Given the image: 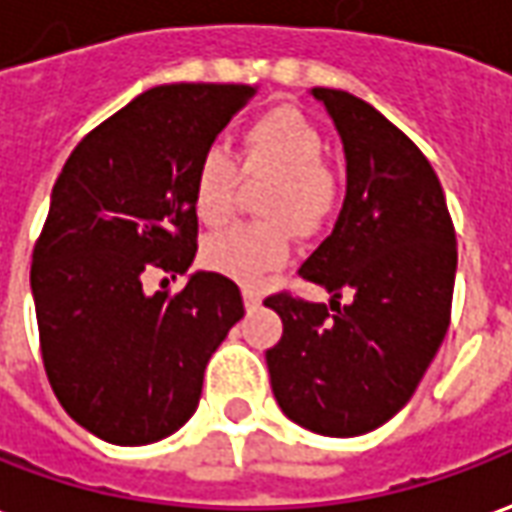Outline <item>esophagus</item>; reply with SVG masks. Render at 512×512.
Returning a JSON list of instances; mask_svg holds the SVG:
<instances>
[{"label":"esophagus","mask_w":512,"mask_h":512,"mask_svg":"<svg viewBox=\"0 0 512 512\" xmlns=\"http://www.w3.org/2000/svg\"><path fill=\"white\" fill-rule=\"evenodd\" d=\"M260 302H263V299H260V293L252 291V288H244L246 310H257V307H260Z\"/></svg>","instance_id":"34e87169"}]
</instances>
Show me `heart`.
Segmentation results:
<instances>
[{
	"label": "heart",
	"instance_id": "1",
	"mask_svg": "<svg viewBox=\"0 0 512 512\" xmlns=\"http://www.w3.org/2000/svg\"><path fill=\"white\" fill-rule=\"evenodd\" d=\"M324 160V135L296 107L280 105L246 124L238 166L227 152L207 149L191 177V207L205 227H221L235 213L238 169L246 180L271 177L263 196L268 224H241L207 238L202 257L210 271L241 285H263L288 263V227L316 232L338 202V182Z\"/></svg>",
	"mask_w": 512,
	"mask_h": 512
}]
</instances>
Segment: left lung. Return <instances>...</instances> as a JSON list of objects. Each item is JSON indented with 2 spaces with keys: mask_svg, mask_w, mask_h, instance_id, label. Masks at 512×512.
Masks as SVG:
<instances>
[{
  "mask_svg": "<svg viewBox=\"0 0 512 512\" xmlns=\"http://www.w3.org/2000/svg\"><path fill=\"white\" fill-rule=\"evenodd\" d=\"M310 94L327 110L346 157L338 221L299 268L330 293V307L291 293L268 296L282 338L266 363L285 416L318 435L355 438L410 402L441 349L457 241L438 174L405 132L346 91ZM341 292L353 293L349 306L337 302Z\"/></svg>",
  "mask_w": 512,
  "mask_h": 512,
  "instance_id": "8db88e82",
  "label": "left lung"
}]
</instances>
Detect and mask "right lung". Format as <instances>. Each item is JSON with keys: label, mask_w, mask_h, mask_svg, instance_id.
Listing matches in <instances>:
<instances>
[{"label": "right lung", "mask_w": 512, "mask_h": 512, "mask_svg": "<svg viewBox=\"0 0 512 512\" xmlns=\"http://www.w3.org/2000/svg\"><path fill=\"white\" fill-rule=\"evenodd\" d=\"M255 85H157L82 138L32 252L41 355L57 402L116 446L169 438L196 413L205 368L244 318L238 285L194 271L146 293L152 266L196 257L191 177Z\"/></svg>", "instance_id": "1"}]
</instances>
